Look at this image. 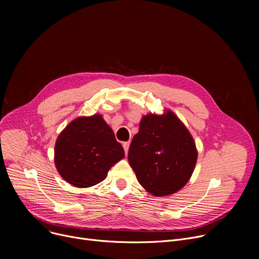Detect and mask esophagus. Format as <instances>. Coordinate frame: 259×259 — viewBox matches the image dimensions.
<instances>
[{
    "label": "esophagus",
    "instance_id": "esophagus-1",
    "mask_svg": "<svg viewBox=\"0 0 259 259\" xmlns=\"http://www.w3.org/2000/svg\"><path fill=\"white\" fill-rule=\"evenodd\" d=\"M129 145H130V143H129V142H125V143H122V147H124V149H125V152H126V154L128 153Z\"/></svg>",
    "mask_w": 259,
    "mask_h": 259
}]
</instances>
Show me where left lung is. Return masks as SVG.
<instances>
[{
	"label": "left lung",
	"instance_id": "obj_1",
	"mask_svg": "<svg viewBox=\"0 0 259 259\" xmlns=\"http://www.w3.org/2000/svg\"><path fill=\"white\" fill-rule=\"evenodd\" d=\"M191 133L173 111L148 113L131 142L128 160L139 183L154 196L174 194L191 179L197 161Z\"/></svg>",
	"mask_w": 259,
	"mask_h": 259
}]
</instances>
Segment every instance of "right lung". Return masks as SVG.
Masks as SVG:
<instances>
[{"label": "right lung", "instance_id": "obj_1", "mask_svg": "<svg viewBox=\"0 0 259 259\" xmlns=\"http://www.w3.org/2000/svg\"><path fill=\"white\" fill-rule=\"evenodd\" d=\"M124 157V148L99 113L71 120L54 146L58 172L64 181L77 188L103 182L110 168Z\"/></svg>", "mask_w": 259, "mask_h": 259}]
</instances>
